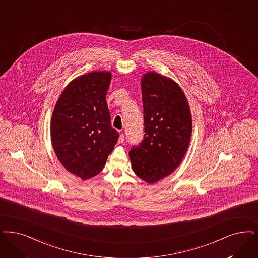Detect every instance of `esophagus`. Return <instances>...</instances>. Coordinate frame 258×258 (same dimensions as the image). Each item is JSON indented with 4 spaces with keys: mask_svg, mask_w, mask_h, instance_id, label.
<instances>
[{
    "mask_svg": "<svg viewBox=\"0 0 258 258\" xmlns=\"http://www.w3.org/2000/svg\"><path fill=\"white\" fill-rule=\"evenodd\" d=\"M124 141V134H122L121 133V134H120V137H119V139H118V143L119 144H121V143H123Z\"/></svg>",
    "mask_w": 258,
    "mask_h": 258,
    "instance_id": "1",
    "label": "esophagus"
}]
</instances>
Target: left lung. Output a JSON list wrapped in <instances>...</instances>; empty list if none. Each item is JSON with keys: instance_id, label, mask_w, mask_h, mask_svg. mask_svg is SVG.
<instances>
[{"instance_id": "obj_1", "label": "left lung", "mask_w": 258, "mask_h": 258, "mask_svg": "<svg viewBox=\"0 0 258 258\" xmlns=\"http://www.w3.org/2000/svg\"><path fill=\"white\" fill-rule=\"evenodd\" d=\"M141 87L145 134L130 157L134 173L152 184L171 174L184 158L192 122L187 98L174 81L148 72Z\"/></svg>"}]
</instances>
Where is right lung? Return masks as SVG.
<instances>
[{"mask_svg": "<svg viewBox=\"0 0 258 258\" xmlns=\"http://www.w3.org/2000/svg\"><path fill=\"white\" fill-rule=\"evenodd\" d=\"M110 79L107 71L80 76L62 91L54 107V151L64 169L83 180L102 171L119 138L106 101Z\"/></svg>", "mask_w": 258, "mask_h": 258, "instance_id": "1", "label": "right lung"}]
</instances>
